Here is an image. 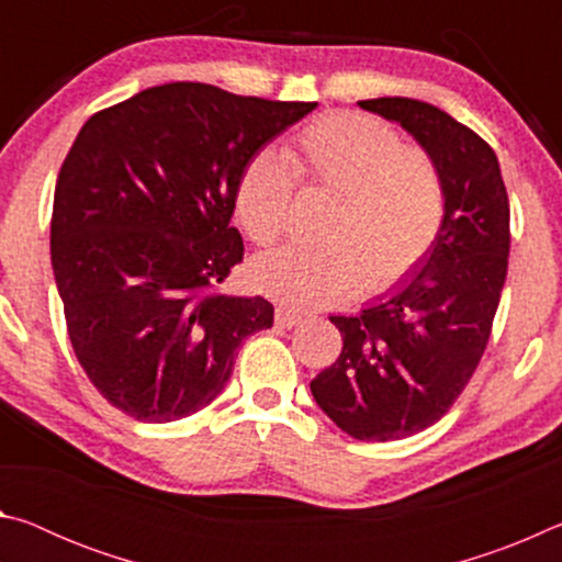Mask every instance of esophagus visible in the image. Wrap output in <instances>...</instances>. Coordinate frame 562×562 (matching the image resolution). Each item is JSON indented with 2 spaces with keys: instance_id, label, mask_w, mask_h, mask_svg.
Here are the masks:
<instances>
[{
  "instance_id": "1",
  "label": "esophagus",
  "mask_w": 562,
  "mask_h": 562,
  "mask_svg": "<svg viewBox=\"0 0 562 562\" xmlns=\"http://www.w3.org/2000/svg\"><path fill=\"white\" fill-rule=\"evenodd\" d=\"M302 322V315L297 310H290V307H280L274 310V325L278 327H282V329H292V327H297Z\"/></svg>"
}]
</instances>
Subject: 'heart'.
<instances>
[{"mask_svg": "<svg viewBox=\"0 0 562 562\" xmlns=\"http://www.w3.org/2000/svg\"><path fill=\"white\" fill-rule=\"evenodd\" d=\"M262 150L235 188V217L262 247L288 231L297 180L335 195L322 250H278L250 265V282L297 310L339 304L364 288L384 290L431 250L446 213L443 178L422 146L364 113L310 121L284 150Z\"/></svg>", "mask_w": 562, "mask_h": 562, "instance_id": "heart-1", "label": "heart"}]
</instances>
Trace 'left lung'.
<instances>
[{
    "label": "left lung",
    "instance_id": "obj_1",
    "mask_svg": "<svg viewBox=\"0 0 562 562\" xmlns=\"http://www.w3.org/2000/svg\"><path fill=\"white\" fill-rule=\"evenodd\" d=\"M359 106L402 123L429 150L446 213L412 278L357 317H329L345 347L310 389L345 434L394 441L439 422L486 351L508 272L510 205L493 148L446 111L404 97Z\"/></svg>",
    "mask_w": 562,
    "mask_h": 562
}]
</instances>
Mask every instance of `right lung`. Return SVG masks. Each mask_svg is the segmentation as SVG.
Listing matches in <instances>:
<instances>
[{
    "mask_svg": "<svg viewBox=\"0 0 562 562\" xmlns=\"http://www.w3.org/2000/svg\"><path fill=\"white\" fill-rule=\"evenodd\" d=\"M317 103L176 81L83 123L56 178L52 268L74 355L123 414L168 424L223 392L265 297L221 284L243 262L231 225L245 166Z\"/></svg>",
    "mask_w": 562,
    "mask_h": 562,
    "instance_id": "right-lung-1",
    "label": "right lung"
}]
</instances>
